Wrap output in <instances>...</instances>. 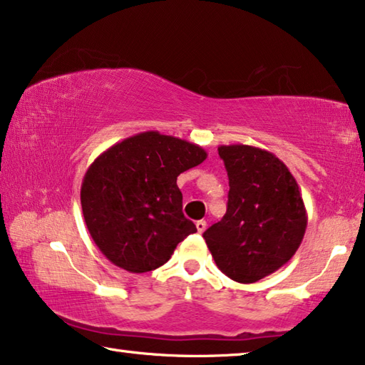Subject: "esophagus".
<instances>
[{"label": "esophagus", "mask_w": 365, "mask_h": 365, "mask_svg": "<svg viewBox=\"0 0 365 365\" xmlns=\"http://www.w3.org/2000/svg\"><path fill=\"white\" fill-rule=\"evenodd\" d=\"M206 227H207V224H206V220H197L196 222V230H197V233H202L206 230Z\"/></svg>", "instance_id": "esophagus-1"}]
</instances>
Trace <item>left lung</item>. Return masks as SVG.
<instances>
[{"label":"left lung","mask_w":365,"mask_h":365,"mask_svg":"<svg viewBox=\"0 0 365 365\" xmlns=\"http://www.w3.org/2000/svg\"><path fill=\"white\" fill-rule=\"evenodd\" d=\"M228 202L220 222L205 232L217 267L238 283H255L285 265L307 227L301 191L274 153L250 145H222Z\"/></svg>","instance_id":"1"}]
</instances>
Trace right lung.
<instances>
[{"mask_svg":"<svg viewBox=\"0 0 365 365\" xmlns=\"http://www.w3.org/2000/svg\"><path fill=\"white\" fill-rule=\"evenodd\" d=\"M207 158L201 146L141 132L108 148L83 177L86 228L110 262L132 274L160 267L196 227L182 212L177 177Z\"/></svg>","mask_w":365,"mask_h":365,"instance_id":"right-lung-1","label":"right lung"}]
</instances>
